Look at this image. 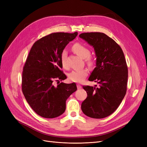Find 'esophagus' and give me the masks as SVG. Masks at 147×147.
<instances>
[{"mask_svg":"<svg viewBox=\"0 0 147 147\" xmlns=\"http://www.w3.org/2000/svg\"><path fill=\"white\" fill-rule=\"evenodd\" d=\"M77 88L78 89V90H79V89H81L82 88V86L80 85V84H77Z\"/></svg>","mask_w":147,"mask_h":147,"instance_id":"1","label":"esophagus"}]
</instances>
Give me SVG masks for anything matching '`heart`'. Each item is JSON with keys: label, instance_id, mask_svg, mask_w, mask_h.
<instances>
[{"label": "heart", "instance_id": "b5f03b06", "mask_svg": "<svg viewBox=\"0 0 147 147\" xmlns=\"http://www.w3.org/2000/svg\"><path fill=\"white\" fill-rule=\"evenodd\" d=\"M72 50L75 53L83 59H84L88 66L92 67L95 63V60L90 56V50L86 46L80 43H77L74 44L72 47ZM61 62L63 68L67 69L69 65L67 62V51H63L61 56ZM88 75V70L86 69H82L80 70H73L69 74V78L71 81L74 82L80 83L82 82L84 78Z\"/></svg>", "mask_w": 147, "mask_h": 147}]
</instances>
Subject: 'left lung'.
<instances>
[{
  "mask_svg": "<svg viewBox=\"0 0 147 147\" xmlns=\"http://www.w3.org/2000/svg\"><path fill=\"white\" fill-rule=\"evenodd\" d=\"M79 37L94 48L96 67L89 81L99 87L83 86L88 96L82 104L84 115L104 118L117 109L127 91L128 69L121 48L108 35L101 32L82 33Z\"/></svg>",
  "mask_w": 147,
  "mask_h": 147,
  "instance_id": "8db88e82",
  "label": "left lung"
}]
</instances>
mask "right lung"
Listing matches in <instances>:
<instances>
[{
	"instance_id": "add662e5",
	"label": "right lung",
	"mask_w": 147,
	"mask_h": 147,
	"mask_svg": "<svg viewBox=\"0 0 147 147\" xmlns=\"http://www.w3.org/2000/svg\"><path fill=\"white\" fill-rule=\"evenodd\" d=\"M77 35V32L52 33L38 39L29 51L22 74V91L30 107L42 117L61 115L66 100L77 90L75 83L53 85L54 80L67 78L61 70V53Z\"/></svg>"
}]
</instances>
